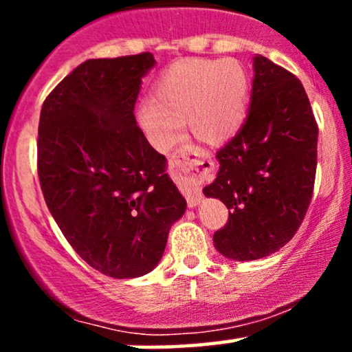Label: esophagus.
Returning <instances> with one entry per match:
<instances>
[{
    "label": "esophagus",
    "instance_id": "34e87169",
    "mask_svg": "<svg viewBox=\"0 0 352 352\" xmlns=\"http://www.w3.org/2000/svg\"><path fill=\"white\" fill-rule=\"evenodd\" d=\"M207 164L208 153L200 151L195 145H185L173 153L170 159V167L182 175V188L187 197L190 208L200 205L201 199H204L199 188V182L204 179V175L208 170Z\"/></svg>",
    "mask_w": 352,
    "mask_h": 352
}]
</instances>
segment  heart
<instances>
[{"instance_id":"obj_1","label":"heart","mask_w":352,"mask_h":352,"mask_svg":"<svg viewBox=\"0 0 352 352\" xmlns=\"http://www.w3.org/2000/svg\"><path fill=\"white\" fill-rule=\"evenodd\" d=\"M250 91V74L240 60L184 59L160 76L152 99L137 107V120L159 151L180 139L185 119L197 139L220 145L243 125Z\"/></svg>"}]
</instances>
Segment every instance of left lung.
<instances>
[{
	"label": "left lung",
	"instance_id": "left-lung-1",
	"mask_svg": "<svg viewBox=\"0 0 352 352\" xmlns=\"http://www.w3.org/2000/svg\"><path fill=\"white\" fill-rule=\"evenodd\" d=\"M316 148L318 125L300 79L256 54L248 116L217 152V179L204 188L228 208V223L213 235L218 252L260 260L292 240L313 195Z\"/></svg>",
	"mask_w": 352,
	"mask_h": 352
}]
</instances>
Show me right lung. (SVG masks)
<instances>
[{
    "mask_svg": "<svg viewBox=\"0 0 352 352\" xmlns=\"http://www.w3.org/2000/svg\"><path fill=\"white\" fill-rule=\"evenodd\" d=\"M151 52L89 59L47 96L38 173L47 208L76 253L117 280L151 273L187 210L167 159L137 127L134 106Z\"/></svg>",
    "mask_w": 352,
    "mask_h": 352,
    "instance_id": "1",
    "label": "right lung"
}]
</instances>
